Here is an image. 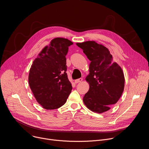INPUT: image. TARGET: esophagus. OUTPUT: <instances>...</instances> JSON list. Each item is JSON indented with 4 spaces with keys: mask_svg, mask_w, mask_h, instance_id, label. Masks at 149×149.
Here are the masks:
<instances>
[{
    "mask_svg": "<svg viewBox=\"0 0 149 149\" xmlns=\"http://www.w3.org/2000/svg\"><path fill=\"white\" fill-rule=\"evenodd\" d=\"M82 81V78H79V79H75V84H77V83H78V82H81Z\"/></svg>",
    "mask_w": 149,
    "mask_h": 149,
    "instance_id": "obj_1",
    "label": "esophagus"
}]
</instances>
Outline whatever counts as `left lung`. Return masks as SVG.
Returning a JSON list of instances; mask_svg holds the SVG:
<instances>
[{"label": "left lung", "instance_id": "left-lung-1", "mask_svg": "<svg viewBox=\"0 0 149 149\" xmlns=\"http://www.w3.org/2000/svg\"><path fill=\"white\" fill-rule=\"evenodd\" d=\"M91 63L86 81L90 89L83 98L90 110L102 113L110 109L121 96L124 88V76L121 68L113 62V56L104 46L95 41L77 43Z\"/></svg>", "mask_w": 149, "mask_h": 149}]
</instances>
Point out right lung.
Returning a JSON list of instances; mask_svg holds the SVG:
<instances>
[{
	"instance_id": "right-lung-1",
	"label": "right lung",
	"mask_w": 149,
	"mask_h": 149,
	"mask_svg": "<svg viewBox=\"0 0 149 149\" xmlns=\"http://www.w3.org/2000/svg\"><path fill=\"white\" fill-rule=\"evenodd\" d=\"M72 44L67 39L54 38L31 65L28 78L30 88L38 102L47 110L61 107L71 92L65 56Z\"/></svg>"
}]
</instances>
